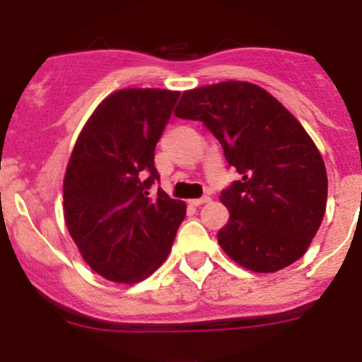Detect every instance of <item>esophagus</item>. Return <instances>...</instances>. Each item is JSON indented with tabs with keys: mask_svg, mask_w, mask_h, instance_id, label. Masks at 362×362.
Returning a JSON list of instances; mask_svg holds the SVG:
<instances>
[{
	"mask_svg": "<svg viewBox=\"0 0 362 362\" xmlns=\"http://www.w3.org/2000/svg\"><path fill=\"white\" fill-rule=\"evenodd\" d=\"M210 202V198L209 196H203V198H196V199H191V205L192 206H199V205H205V203H209Z\"/></svg>",
	"mask_w": 362,
	"mask_h": 362,
	"instance_id": "obj_1",
	"label": "esophagus"
}]
</instances>
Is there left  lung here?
<instances>
[{
    "label": "left lung",
    "mask_w": 362,
    "mask_h": 362,
    "mask_svg": "<svg viewBox=\"0 0 362 362\" xmlns=\"http://www.w3.org/2000/svg\"><path fill=\"white\" fill-rule=\"evenodd\" d=\"M175 115L203 122L240 175L221 192L230 221L217 233L223 251L252 272H276L310 247L327 205V171L297 118L245 81L184 92Z\"/></svg>",
    "instance_id": "left-lung-1"
}]
</instances>
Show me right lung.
I'll use <instances>...</instances> for the list:
<instances>
[{"label":"right lung","mask_w":362,"mask_h":362,"mask_svg":"<svg viewBox=\"0 0 362 362\" xmlns=\"http://www.w3.org/2000/svg\"><path fill=\"white\" fill-rule=\"evenodd\" d=\"M178 92L124 88L93 111L63 180V214L84 262L115 283H138L163 265L185 203L159 189L156 145Z\"/></svg>","instance_id":"obj_1"}]
</instances>
